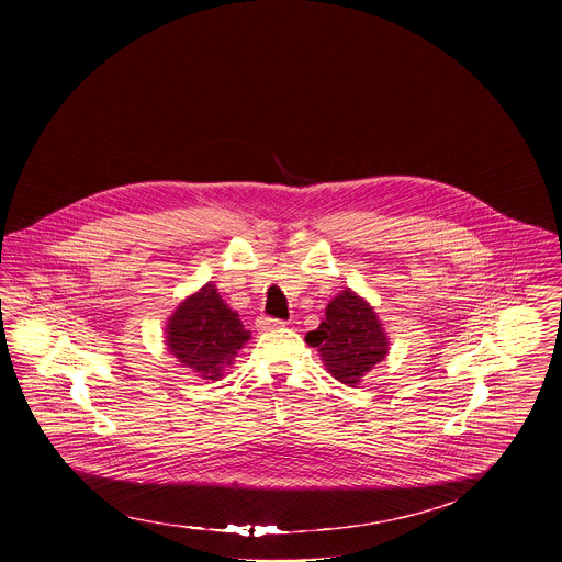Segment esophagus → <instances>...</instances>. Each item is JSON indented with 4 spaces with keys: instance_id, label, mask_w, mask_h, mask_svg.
Instances as JSON below:
<instances>
[{
    "instance_id": "esophagus-1",
    "label": "esophagus",
    "mask_w": 562,
    "mask_h": 562,
    "mask_svg": "<svg viewBox=\"0 0 562 562\" xmlns=\"http://www.w3.org/2000/svg\"><path fill=\"white\" fill-rule=\"evenodd\" d=\"M259 328L261 330H273V328H282V326H286V322L284 321H276V318H259Z\"/></svg>"
}]
</instances>
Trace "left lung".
Instances as JSON below:
<instances>
[{
    "instance_id": "obj_1",
    "label": "left lung",
    "mask_w": 562,
    "mask_h": 562,
    "mask_svg": "<svg viewBox=\"0 0 562 562\" xmlns=\"http://www.w3.org/2000/svg\"><path fill=\"white\" fill-rule=\"evenodd\" d=\"M305 341L318 348L326 371L349 387H356L390 351L387 333L373 307L349 289L326 305V318L318 330L305 335Z\"/></svg>"
}]
</instances>
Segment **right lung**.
<instances>
[{"instance_id": "right-lung-1", "label": "right lung", "mask_w": 562, "mask_h": 562, "mask_svg": "<svg viewBox=\"0 0 562 562\" xmlns=\"http://www.w3.org/2000/svg\"><path fill=\"white\" fill-rule=\"evenodd\" d=\"M248 339L238 312L225 305L211 282L189 294L166 324L168 351L206 381H218Z\"/></svg>"}]
</instances>
